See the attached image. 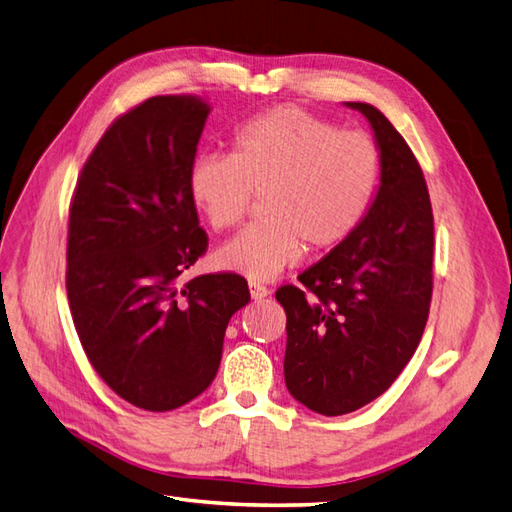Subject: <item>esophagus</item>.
Listing matches in <instances>:
<instances>
[{"instance_id": "obj_1", "label": "esophagus", "mask_w": 512, "mask_h": 512, "mask_svg": "<svg viewBox=\"0 0 512 512\" xmlns=\"http://www.w3.org/2000/svg\"><path fill=\"white\" fill-rule=\"evenodd\" d=\"M248 290H251V298H253V300H264V298L270 296L268 287H266V285H259V283H255V281L248 283Z\"/></svg>"}]
</instances>
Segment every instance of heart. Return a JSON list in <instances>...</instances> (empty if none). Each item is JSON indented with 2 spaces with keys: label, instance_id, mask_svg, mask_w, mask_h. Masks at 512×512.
Wrapping results in <instances>:
<instances>
[{
  "label": "heart",
  "instance_id": "1",
  "mask_svg": "<svg viewBox=\"0 0 512 512\" xmlns=\"http://www.w3.org/2000/svg\"><path fill=\"white\" fill-rule=\"evenodd\" d=\"M381 181L372 138L342 131L300 108L255 116L233 136L231 153H201L188 168V196L207 225L227 231L266 194V222L244 229L214 253V266L272 281L305 257L307 244L331 251L359 229Z\"/></svg>",
  "mask_w": 512,
  "mask_h": 512
}]
</instances>
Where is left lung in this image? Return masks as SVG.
Instances as JSON below:
<instances>
[{"instance_id": "1", "label": "left lung", "mask_w": 512, "mask_h": 512, "mask_svg": "<svg viewBox=\"0 0 512 512\" xmlns=\"http://www.w3.org/2000/svg\"><path fill=\"white\" fill-rule=\"evenodd\" d=\"M368 119L381 153V186L359 229L277 292L287 316L285 385L313 413L361 409L385 393L422 339L432 296L435 227L422 168L387 116Z\"/></svg>"}]
</instances>
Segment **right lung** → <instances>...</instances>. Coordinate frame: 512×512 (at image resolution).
Listing matches in <instances>:
<instances>
[{"instance_id":"right-lung-1","label":"right lung","mask_w":512,"mask_h":512,"mask_svg":"<svg viewBox=\"0 0 512 512\" xmlns=\"http://www.w3.org/2000/svg\"><path fill=\"white\" fill-rule=\"evenodd\" d=\"M209 112L196 95H160L123 114L71 203L75 331L106 385L144 411H173L212 385L227 324L251 300L238 274L181 279L207 248L186 179Z\"/></svg>"}]
</instances>
